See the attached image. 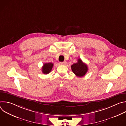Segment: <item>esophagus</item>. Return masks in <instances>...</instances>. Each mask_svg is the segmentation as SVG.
<instances>
[{
    "mask_svg": "<svg viewBox=\"0 0 126 126\" xmlns=\"http://www.w3.org/2000/svg\"><path fill=\"white\" fill-rule=\"evenodd\" d=\"M66 61L60 62V64H61V65H66Z\"/></svg>",
    "mask_w": 126,
    "mask_h": 126,
    "instance_id": "1",
    "label": "esophagus"
}]
</instances>
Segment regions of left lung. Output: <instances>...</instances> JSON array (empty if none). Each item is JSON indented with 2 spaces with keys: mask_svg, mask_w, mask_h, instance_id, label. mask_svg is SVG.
<instances>
[{
  "mask_svg": "<svg viewBox=\"0 0 126 126\" xmlns=\"http://www.w3.org/2000/svg\"><path fill=\"white\" fill-rule=\"evenodd\" d=\"M71 69L75 75L79 77L84 76L88 70L87 65L83 63L81 59H79L76 63L71 65Z\"/></svg>",
  "mask_w": 126,
  "mask_h": 126,
  "instance_id": "obj_1",
  "label": "left lung"
}]
</instances>
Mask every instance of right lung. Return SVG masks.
Segmentation results:
<instances>
[{"label": "right lung", "instance_id": "add662e5", "mask_svg": "<svg viewBox=\"0 0 126 126\" xmlns=\"http://www.w3.org/2000/svg\"><path fill=\"white\" fill-rule=\"evenodd\" d=\"M53 66V63H44L42 67V73L44 74H47L49 73L52 70Z\"/></svg>", "mask_w": 126, "mask_h": 126}]
</instances>
